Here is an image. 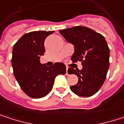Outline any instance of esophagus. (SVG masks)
Returning <instances> with one entry per match:
<instances>
[{
    "label": "esophagus",
    "instance_id": "1",
    "mask_svg": "<svg viewBox=\"0 0 124 124\" xmlns=\"http://www.w3.org/2000/svg\"><path fill=\"white\" fill-rule=\"evenodd\" d=\"M67 70H68V67H66V75H68V72H67Z\"/></svg>",
    "mask_w": 124,
    "mask_h": 124
}]
</instances>
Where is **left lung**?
<instances>
[{
  "label": "left lung",
  "instance_id": "left-lung-1",
  "mask_svg": "<svg viewBox=\"0 0 124 124\" xmlns=\"http://www.w3.org/2000/svg\"><path fill=\"white\" fill-rule=\"evenodd\" d=\"M60 33L75 47L71 60L82 62L83 69L70 67L68 73L78 78L70 90L81 97H90L102 87L109 68L110 50L105 37L85 26H75L60 30Z\"/></svg>",
  "mask_w": 124,
  "mask_h": 124
}]
</instances>
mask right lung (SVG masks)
<instances>
[{"instance_id": "obj_1", "label": "right lung", "mask_w": 124, "mask_h": 124, "mask_svg": "<svg viewBox=\"0 0 124 124\" xmlns=\"http://www.w3.org/2000/svg\"><path fill=\"white\" fill-rule=\"evenodd\" d=\"M53 31H37L25 34L13 45V75L23 91L29 97L41 98L52 90L58 75L66 73V66L56 62L51 67L40 62L45 52L44 41Z\"/></svg>"}]
</instances>
